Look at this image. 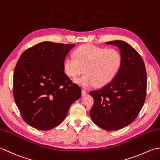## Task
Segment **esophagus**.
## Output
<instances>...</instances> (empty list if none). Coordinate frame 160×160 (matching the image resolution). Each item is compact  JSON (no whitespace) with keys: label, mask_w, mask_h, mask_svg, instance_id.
<instances>
[{"label":"esophagus","mask_w":160,"mask_h":160,"mask_svg":"<svg viewBox=\"0 0 160 160\" xmlns=\"http://www.w3.org/2000/svg\"><path fill=\"white\" fill-rule=\"evenodd\" d=\"M88 93V91L86 90H84V89L82 90V95L83 96H86Z\"/></svg>","instance_id":"obj_1"}]
</instances>
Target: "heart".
I'll return each mask as SVG.
<instances>
[{
    "instance_id": "heart-1",
    "label": "heart",
    "mask_w": 160,
    "mask_h": 160,
    "mask_svg": "<svg viewBox=\"0 0 160 160\" xmlns=\"http://www.w3.org/2000/svg\"><path fill=\"white\" fill-rule=\"evenodd\" d=\"M74 58L65 59L63 68L71 78L77 77L84 71L86 74L75 80L83 88L107 86L118 74L122 63L119 51L91 44L80 46L74 51Z\"/></svg>"
}]
</instances>
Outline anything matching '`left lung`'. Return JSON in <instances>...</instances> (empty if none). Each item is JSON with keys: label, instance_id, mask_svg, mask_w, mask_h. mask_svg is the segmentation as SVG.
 Returning a JSON list of instances; mask_svg holds the SVG:
<instances>
[{"label": "left lung", "instance_id": "left-lung-1", "mask_svg": "<svg viewBox=\"0 0 160 160\" xmlns=\"http://www.w3.org/2000/svg\"><path fill=\"white\" fill-rule=\"evenodd\" d=\"M120 49L122 63L112 82L92 91L94 105L90 112L96 125L107 131H116L129 125L137 118L147 96L146 68L139 53L127 42H106Z\"/></svg>", "mask_w": 160, "mask_h": 160}]
</instances>
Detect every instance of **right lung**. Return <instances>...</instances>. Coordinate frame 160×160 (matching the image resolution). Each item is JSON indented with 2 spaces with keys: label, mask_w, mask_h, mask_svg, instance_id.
Listing matches in <instances>:
<instances>
[{
  "label": "right lung",
  "mask_w": 160,
  "mask_h": 160,
  "mask_svg": "<svg viewBox=\"0 0 160 160\" xmlns=\"http://www.w3.org/2000/svg\"><path fill=\"white\" fill-rule=\"evenodd\" d=\"M74 44L43 42L27 48L14 69L13 93L22 119L47 131L59 125L81 88L64 72L63 62Z\"/></svg>",
  "instance_id": "right-lung-1"
}]
</instances>
